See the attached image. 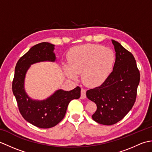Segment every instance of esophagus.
<instances>
[{
	"label": "esophagus",
	"instance_id": "1",
	"mask_svg": "<svg viewBox=\"0 0 152 152\" xmlns=\"http://www.w3.org/2000/svg\"><path fill=\"white\" fill-rule=\"evenodd\" d=\"M80 98L82 99L86 98V91L84 89H81V96H80Z\"/></svg>",
	"mask_w": 152,
	"mask_h": 152
}]
</instances>
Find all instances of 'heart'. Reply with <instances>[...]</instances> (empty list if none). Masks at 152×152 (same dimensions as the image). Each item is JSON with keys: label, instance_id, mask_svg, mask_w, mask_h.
Returning a JSON list of instances; mask_svg holds the SVG:
<instances>
[{"label": "heart", "instance_id": "obj_1", "mask_svg": "<svg viewBox=\"0 0 152 152\" xmlns=\"http://www.w3.org/2000/svg\"><path fill=\"white\" fill-rule=\"evenodd\" d=\"M69 63L64 64L66 75L76 78L82 73L83 82L95 86L103 82L110 74L115 62V55L109 48L98 44H85L74 47L69 54Z\"/></svg>", "mask_w": 152, "mask_h": 152}]
</instances>
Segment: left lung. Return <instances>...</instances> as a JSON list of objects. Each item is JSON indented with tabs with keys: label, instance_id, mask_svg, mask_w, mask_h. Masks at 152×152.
Listing matches in <instances>:
<instances>
[{
	"label": "left lung",
	"instance_id": "left-lung-1",
	"mask_svg": "<svg viewBox=\"0 0 152 152\" xmlns=\"http://www.w3.org/2000/svg\"><path fill=\"white\" fill-rule=\"evenodd\" d=\"M115 51L113 71L101 86L89 89L86 95L96 104L92 118L100 124L111 125L127 114L134 104L140 72L133 55L112 40Z\"/></svg>",
	"mask_w": 152,
	"mask_h": 152
}]
</instances>
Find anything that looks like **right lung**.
<instances>
[{
    "mask_svg": "<svg viewBox=\"0 0 152 152\" xmlns=\"http://www.w3.org/2000/svg\"><path fill=\"white\" fill-rule=\"evenodd\" d=\"M54 45L42 42L32 47L18 61L15 68L12 91L18 103L19 112L25 120L37 127H53L65 115L69 102L80 97L81 88L77 86L69 91L57 90L44 101H34L28 97L24 89L25 74L31 64L49 61H55Z\"/></svg>",
    "mask_w": 152,
    "mask_h": 152,
    "instance_id": "right-lung-1",
    "label": "right lung"
}]
</instances>
